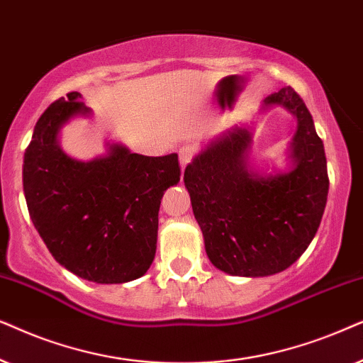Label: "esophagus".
<instances>
[{
	"label": "esophagus",
	"instance_id": "esophagus-1",
	"mask_svg": "<svg viewBox=\"0 0 363 363\" xmlns=\"http://www.w3.org/2000/svg\"><path fill=\"white\" fill-rule=\"evenodd\" d=\"M192 159V147L191 146H182L179 149V164H181V169H184L187 164L191 162Z\"/></svg>",
	"mask_w": 363,
	"mask_h": 363
}]
</instances>
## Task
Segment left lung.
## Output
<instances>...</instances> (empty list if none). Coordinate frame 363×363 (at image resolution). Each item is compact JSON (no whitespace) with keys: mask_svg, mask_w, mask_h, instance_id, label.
<instances>
[{"mask_svg":"<svg viewBox=\"0 0 363 363\" xmlns=\"http://www.w3.org/2000/svg\"><path fill=\"white\" fill-rule=\"evenodd\" d=\"M275 106L297 121L287 169L250 164L252 124H235L207 139L184 171L207 257L230 275L267 277L291 267L315 238L327 204L325 151L307 106L291 86L267 96L260 113Z\"/></svg>","mask_w":363,"mask_h":363,"instance_id":"obj_1","label":"left lung"}]
</instances>
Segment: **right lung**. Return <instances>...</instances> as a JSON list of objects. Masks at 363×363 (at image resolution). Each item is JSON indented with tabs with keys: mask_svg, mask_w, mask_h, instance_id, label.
<instances>
[{
	"mask_svg": "<svg viewBox=\"0 0 363 363\" xmlns=\"http://www.w3.org/2000/svg\"><path fill=\"white\" fill-rule=\"evenodd\" d=\"M72 91L38 119L23 162V189L36 230L56 262L96 284H124L151 267L159 206L181 179L177 154L149 157L106 141L79 161L61 149V129L93 109Z\"/></svg>",
	"mask_w": 363,
	"mask_h": 363,
	"instance_id": "add662e5",
	"label": "right lung"
}]
</instances>
